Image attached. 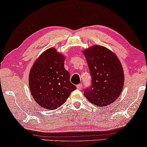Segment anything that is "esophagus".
Instances as JSON below:
<instances>
[{"label":"esophagus","instance_id":"1","mask_svg":"<svg viewBox=\"0 0 147 147\" xmlns=\"http://www.w3.org/2000/svg\"><path fill=\"white\" fill-rule=\"evenodd\" d=\"M77 88H78V89L79 90H81L83 88V85L82 84H79V85H77Z\"/></svg>","mask_w":147,"mask_h":147}]
</instances>
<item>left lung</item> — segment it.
<instances>
[{
    "instance_id": "1",
    "label": "left lung",
    "mask_w": 147,
    "mask_h": 147,
    "mask_svg": "<svg viewBox=\"0 0 147 147\" xmlns=\"http://www.w3.org/2000/svg\"><path fill=\"white\" fill-rule=\"evenodd\" d=\"M92 76V86L84 95L98 107H105L119 98L124 82L121 61L113 52L99 45L82 51Z\"/></svg>"
}]
</instances>
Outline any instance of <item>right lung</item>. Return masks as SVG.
Listing matches in <instances>:
<instances>
[{
	"label": "right lung",
	"instance_id": "add662e5",
	"mask_svg": "<svg viewBox=\"0 0 147 147\" xmlns=\"http://www.w3.org/2000/svg\"><path fill=\"white\" fill-rule=\"evenodd\" d=\"M65 57L51 47L40 55L30 70L31 95L38 105L46 109L61 107L76 89L69 81V73L64 68Z\"/></svg>",
	"mask_w": 147,
	"mask_h": 147
}]
</instances>
